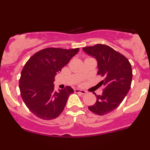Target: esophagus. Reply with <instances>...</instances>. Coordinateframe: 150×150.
I'll return each mask as SVG.
<instances>
[{"label":"esophagus","mask_w":150,"mask_h":150,"mask_svg":"<svg viewBox=\"0 0 150 150\" xmlns=\"http://www.w3.org/2000/svg\"><path fill=\"white\" fill-rule=\"evenodd\" d=\"M75 92L79 93V94H82V95H83V94H86V91L82 90V89H75Z\"/></svg>","instance_id":"1"}]
</instances>
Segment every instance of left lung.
Here are the masks:
<instances>
[{
  "mask_svg": "<svg viewBox=\"0 0 150 150\" xmlns=\"http://www.w3.org/2000/svg\"><path fill=\"white\" fill-rule=\"evenodd\" d=\"M84 52L97 60V75L104 77L101 82L104 89L96 95L97 101L88 108L97 115L107 114L123 101L130 88L132 77L131 65L128 60L110 46L97 44L82 48Z\"/></svg>",
  "mask_w": 150,
  "mask_h": 150,
  "instance_id": "1",
  "label": "left lung"
}]
</instances>
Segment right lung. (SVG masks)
<instances>
[{
	"label": "right lung",
	"mask_w": 150,
	"mask_h": 150,
	"mask_svg": "<svg viewBox=\"0 0 150 150\" xmlns=\"http://www.w3.org/2000/svg\"><path fill=\"white\" fill-rule=\"evenodd\" d=\"M78 51V48H46L34 53L26 63L19 87L23 101L36 116L52 120L63 112L74 90L68 86L55 92L54 77Z\"/></svg>",
	"instance_id": "1"
}]
</instances>
